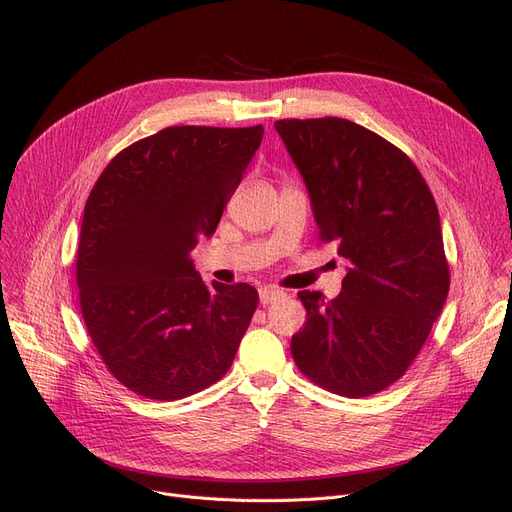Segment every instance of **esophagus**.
I'll use <instances>...</instances> for the list:
<instances>
[{
  "label": "esophagus",
  "mask_w": 512,
  "mask_h": 512,
  "mask_svg": "<svg viewBox=\"0 0 512 512\" xmlns=\"http://www.w3.org/2000/svg\"><path fill=\"white\" fill-rule=\"evenodd\" d=\"M280 299H284V292H282V290H278V288H270V286L259 288V301H261L263 305L276 303V301H280Z\"/></svg>",
  "instance_id": "obj_1"
}]
</instances>
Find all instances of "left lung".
Returning <instances> with one entry per match:
<instances>
[{
  "instance_id": "8db88e82",
  "label": "left lung",
  "mask_w": 512,
  "mask_h": 512,
  "mask_svg": "<svg viewBox=\"0 0 512 512\" xmlns=\"http://www.w3.org/2000/svg\"><path fill=\"white\" fill-rule=\"evenodd\" d=\"M311 199L319 238L346 259L342 292H299L294 363L334 394L382 392L409 369L450 286L436 201L413 161L344 118L278 120Z\"/></svg>"
}]
</instances>
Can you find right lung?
Here are the masks:
<instances>
[{
	"mask_svg": "<svg viewBox=\"0 0 512 512\" xmlns=\"http://www.w3.org/2000/svg\"><path fill=\"white\" fill-rule=\"evenodd\" d=\"M263 126H170L118 153L85 205L76 284L103 363L132 392L178 400L224 378L257 309L249 284L207 286L209 238Z\"/></svg>",
	"mask_w": 512,
	"mask_h": 512,
	"instance_id": "1",
	"label": "right lung"
}]
</instances>
